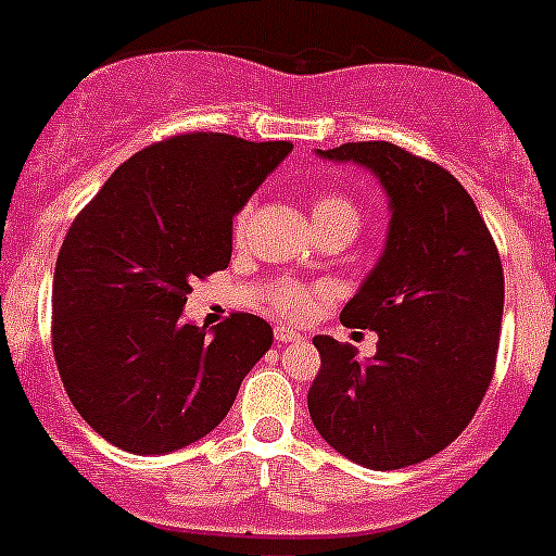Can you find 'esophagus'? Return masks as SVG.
<instances>
[{"instance_id":"obj_1","label":"esophagus","mask_w":556,"mask_h":556,"mask_svg":"<svg viewBox=\"0 0 556 556\" xmlns=\"http://www.w3.org/2000/svg\"><path fill=\"white\" fill-rule=\"evenodd\" d=\"M274 339H277L279 344H290V342H301V333H295L293 328L288 326H277L274 328Z\"/></svg>"}]
</instances>
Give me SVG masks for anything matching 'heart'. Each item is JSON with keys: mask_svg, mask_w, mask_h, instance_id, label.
Returning <instances> with one entry per match:
<instances>
[{"mask_svg": "<svg viewBox=\"0 0 556 556\" xmlns=\"http://www.w3.org/2000/svg\"><path fill=\"white\" fill-rule=\"evenodd\" d=\"M312 217H315V225H353L358 230V208L353 206V201L339 192H323L320 198L315 201L312 206ZM247 223H250V206L241 208L233 219V233L236 239L244 236ZM312 306V290H306L304 285H295V282H279L274 285L271 290V309L277 315L285 317H304Z\"/></svg>", "mask_w": 556, "mask_h": 556, "instance_id": "heart-1", "label": "heart"}]
</instances>
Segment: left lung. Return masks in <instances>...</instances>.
I'll return each mask as SVG.
<instances>
[{"label": "left lung", "mask_w": 556, "mask_h": 556, "mask_svg": "<svg viewBox=\"0 0 556 556\" xmlns=\"http://www.w3.org/2000/svg\"><path fill=\"white\" fill-rule=\"evenodd\" d=\"M323 160L358 163L388 195L386 250L339 320L377 333L371 361L315 337L309 415L320 438L369 470L432 459L472 421L497 364L505 279L465 187L388 141L342 143Z\"/></svg>", "instance_id": "left-lung-1"}]
</instances>
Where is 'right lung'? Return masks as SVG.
<instances>
[{
  "label": "right lung",
  "instance_id": "right-lung-1",
  "mask_svg": "<svg viewBox=\"0 0 556 556\" xmlns=\"http://www.w3.org/2000/svg\"><path fill=\"white\" fill-rule=\"evenodd\" d=\"M293 143L187 132L113 170L73 219L53 271L51 344L70 402L129 454H170L206 438L274 331L233 312L181 320L195 279L223 271L233 217Z\"/></svg>",
  "mask_w": 556,
  "mask_h": 556
}]
</instances>
